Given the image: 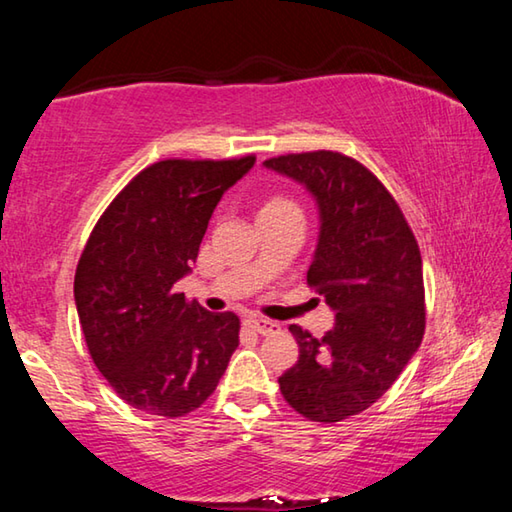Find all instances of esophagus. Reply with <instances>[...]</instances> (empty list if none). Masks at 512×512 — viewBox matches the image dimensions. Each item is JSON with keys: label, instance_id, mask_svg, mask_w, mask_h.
<instances>
[{"label": "esophagus", "instance_id": "1", "mask_svg": "<svg viewBox=\"0 0 512 512\" xmlns=\"http://www.w3.org/2000/svg\"><path fill=\"white\" fill-rule=\"evenodd\" d=\"M248 325L253 327L257 334H273V332H277V329H280V325H277L275 320H268V318H262V316L248 318Z\"/></svg>", "mask_w": 512, "mask_h": 512}]
</instances>
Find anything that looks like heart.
<instances>
[{
	"label": "heart",
	"instance_id": "1",
	"mask_svg": "<svg viewBox=\"0 0 512 512\" xmlns=\"http://www.w3.org/2000/svg\"><path fill=\"white\" fill-rule=\"evenodd\" d=\"M289 212H300V207L293 198L284 194H268L262 201V205H259V216H277V214H289Z\"/></svg>",
	"mask_w": 512,
	"mask_h": 512
}]
</instances>
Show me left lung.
Returning <instances> with one entry per match:
<instances>
[{
	"mask_svg": "<svg viewBox=\"0 0 512 512\" xmlns=\"http://www.w3.org/2000/svg\"><path fill=\"white\" fill-rule=\"evenodd\" d=\"M305 183L320 207V239L307 284L336 311L323 339L291 325L300 357L280 391L302 418L332 424L366 411L420 348L422 257L402 207L366 164L339 151L268 158Z\"/></svg>",
	"mask_w": 512,
	"mask_h": 512,
	"instance_id": "8db88e82",
	"label": "left lung"
}]
</instances>
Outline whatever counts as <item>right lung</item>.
Segmentation results:
<instances>
[{
    "label": "right lung",
    "instance_id": "right-lung-1",
    "mask_svg": "<svg viewBox=\"0 0 512 512\" xmlns=\"http://www.w3.org/2000/svg\"><path fill=\"white\" fill-rule=\"evenodd\" d=\"M255 164L167 158L142 169L90 232L74 275L85 345L121 400L183 418L207 402L239 345V316L176 291L223 192Z\"/></svg>",
    "mask_w": 512,
    "mask_h": 512
}]
</instances>
